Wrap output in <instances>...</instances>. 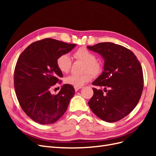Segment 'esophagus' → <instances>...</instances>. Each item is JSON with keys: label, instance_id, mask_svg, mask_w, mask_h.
Wrapping results in <instances>:
<instances>
[{"label": "esophagus", "instance_id": "1", "mask_svg": "<svg viewBox=\"0 0 156 156\" xmlns=\"http://www.w3.org/2000/svg\"><path fill=\"white\" fill-rule=\"evenodd\" d=\"M82 87H74V88H75V92H77L80 89V88H81Z\"/></svg>", "mask_w": 156, "mask_h": 156}]
</instances>
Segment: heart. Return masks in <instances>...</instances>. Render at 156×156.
<instances>
[{"label":"heart","instance_id":"obj_1","mask_svg":"<svg viewBox=\"0 0 156 156\" xmlns=\"http://www.w3.org/2000/svg\"><path fill=\"white\" fill-rule=\"evenodd\" d=\"M74 57L84 63L83 72L81 75L72 74L65 78V83L74 87H80L89 82L93 76L100 75L103 69L101 62L96 60V55L85 48H80L75 51ZM56 65L61 72L68 73L72 67V58L67 54L60 55L56 60ZM92 74L91 75L90 73Z\"/></svg>","mask_w":156,"mask_h":156}]
</instances>
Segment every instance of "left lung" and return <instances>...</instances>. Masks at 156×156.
<instances>
[{"label": "left lung", "mask_w": 156, "mask_h": 156, "mask_svg": "<svg viewBox=\"0 0 156 156\" xmlns=\"http://www.w3.org/2000/svg\"><path fill=\"white\" fill-rule=\"evenodd\" d=\"M87 48L104 58V70L92 84L104 87L106 92L92 88L94 95L88 105L100 119L119 121L134 109L142 95L144 79L140 63L129 49L111 42Z\"/></svg>", "instance_id": "left-lung-1"}]
</instances>
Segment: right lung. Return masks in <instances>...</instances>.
Instances as JSON below:
<instances>
[{"instance_id":"obj_1","label":"right lung","mask_w":156,"mask_h":156,"mask_svg":"<svg viewBox=\"0 0 156 156\" xmlns=\"http://www.w3.org/2000/svg\"><path fill=\"white\" fill-rule=\"evenodd\" d=\"M76 44H69L52 38L31 44L18 58L14 70V88L22 109L40 124H53L66 111L75 94L72 85L66 84L53 95L51 89L61 83L62 73L56 60L72 50Z\"/></svg>"}]
</instances>
